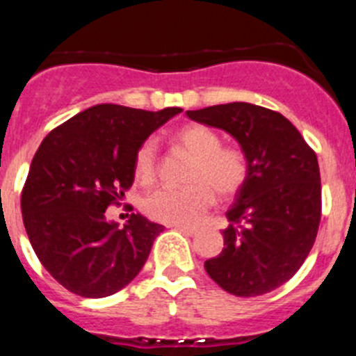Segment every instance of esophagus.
Wrapping results in <instances>:
<instances>
[{
    "mask_svg": "<svg viewBox=\"0 0 356 356\" xmlns=\"http://www.w3.org/2000/svg\"><path fill=\"white\" fill-rule=\"evenodd\" d=\"M175 229H178V232H181V234L185 235H194L197 232V229L193 228V226H180V225H176Z\"/></svg>",
    "mask_w": 356,
    "mask_h": 356,
    "instance_id": "34e87169",
    "label": "esophagus"
}]
</instances>
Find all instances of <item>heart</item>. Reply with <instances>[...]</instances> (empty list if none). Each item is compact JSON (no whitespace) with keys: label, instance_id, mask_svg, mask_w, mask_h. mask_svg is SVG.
Here are the masks:
<instances>
[{"label":"heart","instance_id":"heart-1","mask_svg":"<svg viewBox=\"0 0 356 356\" xmlns=\"http://www.w3.org/2000/svg\"><path fill=\"white\" fill-rule=\"evenodd\" d=\"M175 143L193 156L187 187L159 188L144 197L143 210L163 225H196L217 197L229 200L244 187L250 175L246 153L237 146H222L221 135L205 124H187L175 134ZM135 178L149 187L159 178V151L146 140L135 153Z\"/></svg>","mask_w":356,"mask_h":356}]
</instances>
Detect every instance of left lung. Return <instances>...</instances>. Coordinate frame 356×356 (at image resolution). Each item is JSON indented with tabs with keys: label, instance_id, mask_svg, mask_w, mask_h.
I'll return each mask as SVG.
<instances>
[{
	"label": "left lung",
	"instance_id": "1",
	"mask_svg": "<svg viewBox=\"0 0 356 356\" xmlns=\"http://www.w3.org/2000/svg\"><path fill=\"white\" fill-rule=\"evenodd\" d=\"M187 115L228 131L250 163L226 212L225 248L207 260V273L241 298L275 291L298 273L316 242L323 205L316 151L287 118L259 105L226 103Z\"/></svg>",
	"mask_w": 356,
	"mask_h": 356
}]
</instances>
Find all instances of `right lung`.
I'll use <instances>...</instances> for the list:
<instances>
[{
  "label": "right lung",
  "instance_id": "1",
  "mask_svg": "<svg viewBox=\"0 0 356 356\" xmlns=\"http://www.w3.org/2000/svg\"><path fill=\"white\" fill-rule=\"evenodd\" d=\"M181 108L147 112L96 105L49 131L31 160L21 212L31 248L46 271L83 298L127 287L163 229L139 213L119 228L105 219L134 184L140 144Z\"/></svg>",
  "mask_w": 356,
  "mask_h": 356
}]
</instances>
